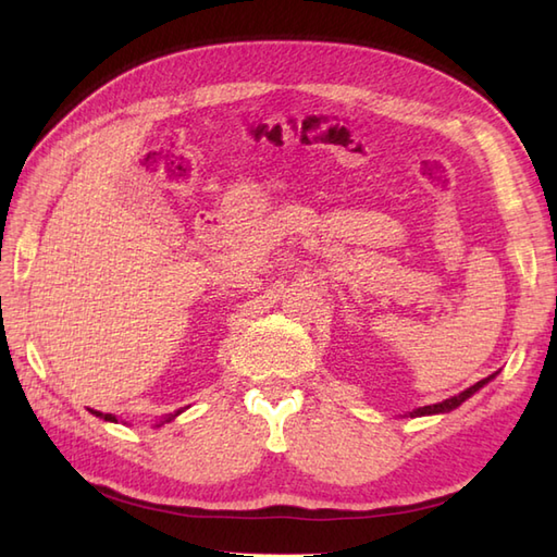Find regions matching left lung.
Instances as JSON below:
<instances>
[{"label":"left lung","mask_w":557,"mask_h":557,"mask_svg":"<svg viewBox=\"0 0 557 557\" xmlns=\"http://www.w3.org/2000/svg\"><path fill=\"white\" fill-rule=\"evenodd\" d=\"M495 377V373L493 375H488V377H483V381H479L476 385H471V387H467L465 393H459V395H455V397H449V399H445V401H437V405H429V407H419V409H413V411H409V417H429V413H445V411H453V409H457L461 401L465 399H469L471 395L476 393V389H481L483 385H486L488 381H493Z\"/></svg>","instance_id":"1"}]
</instances>
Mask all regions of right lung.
Returning <instances> with one entry per match:
<instances>
[{
    "mask_svg": "<svg viewBox=\"0 0 557 557\" xmlns=\"http://www.w3.org/2000/svg\"><path fill=\"white\" fill-rule=\"evenodd\" d=\"M180 413H182V409H180V411H176V413H170V417H168V419H164V421H172L174 417H180ZM96 417H100V419H104V421H116V419L112 417V413H100V411H96ZM164 421H162V423H164Z\"/></svg>",
    "mask_w": 557,
    "mask_h": 557,
    "instance_id": "right-lung-1",
    "label": "right lung"
}]
</instances>
